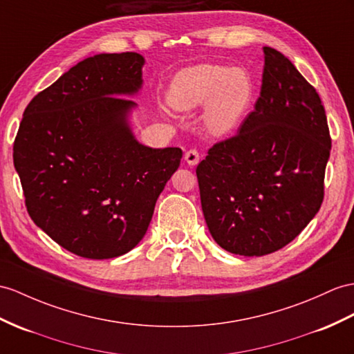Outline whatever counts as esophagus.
<instances>
[{
	"label": "esophagus",
	"instance_id": "1",
	"mask_svg": "<svg viewBox=\"0 0 354 354\" xmlns=\"http://www.w3.org/2000/svg\"><path fill=\"white\" fill-rule=\"evenodd\" d=\"M185 160L187 162V165L194 167V165H196L198 162H200V153H198L196 149L187 150V151L185 153Z\"/></svg>",
	"mask_w": 354,
	"mask_h": 354
}]
</instances>
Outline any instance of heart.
Wrapping results in <instances>:
<instances>
[{
	"label": "heart",
	"mask_w": 354,
	"mask_h": 354,
	"mask_svg": "<svg viewBox=\"0 0 354 354\" xmlns=\"http://www.w3.org/2000/svg\"><path fill=\"white\" fill-rule=\"evenodd\" d=\"M252 93L251 77L243 68L198 64L177 73L167 100L176 111L205 106L204 122L209 132L223 136L239 126L251 105Z\"/></svg>",
	"instance_id": "b5f03b06"
}]
</instances>
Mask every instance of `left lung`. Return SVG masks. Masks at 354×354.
<instances>
[{
	"instance_id": "1",
	"label": "left lung",
	"mask_w": 354,
	"mask_h": 354,
	"mask_svg": "<svg viewBox=\"0 0 354 354\" xmlns=\"http://www.w3.org/2000/svg\"><path fill=\"white\" fill-rule=\"evenodd\" d=\"M260 97L237 135L196 167L204 219L231 254L261 257L295 240L320 210L332 140L315 88L264 46Z\"/></svg>"
}]
</instances>
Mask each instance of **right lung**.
Segmentation results:
<instances>
[{
    "label": "right lung",
    "instance_id": "right-lung-1",
    "mask_svg": "<svg viewBox=\"0 0 354 354\" xmlns=\"http://www.w3.org/2000/svg\"><path fill=\"white\" fill-rule=\"evenodd\" d=\"M144 57L99 54L73 66L25 108L13 163L34 223L91 260L141 242L160 192L180 165L178 147L136 141L126 97L142 85Z\"/></svg>",
    "mask_w": 354,
    "mask_h": 354
}]
</instances>
